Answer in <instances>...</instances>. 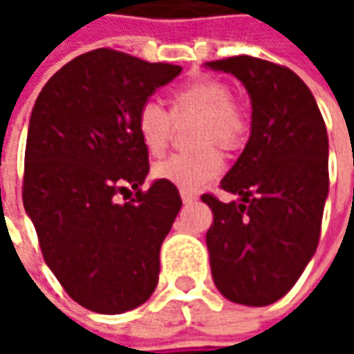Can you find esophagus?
I'll return each mask as SVG.
<instances>
[{
	"instance_id": "34e87169",
	"label": "esophagus",
	"mask_w": 354,
	"mask_h": 354,
	"mask_svg": "<svg viewBox=\"0 0 354 354\" xmlns=\"http://www.w3.org/2000/svg\"><path fill=\"white\" fill-rule=\"evenodd\" d=\"M181 198H183L185 205H191V203L197 201V195L195 193H189V191H181Z\"/></svg>"
}]
</instances>
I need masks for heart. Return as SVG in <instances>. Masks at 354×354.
<instances>
[{"label":"heart","mask_w":354,"mask_h":354,"mask_svg":"<svg viewBox=\"0 0 354 354\" xmlns=\"http://www.w3.org/2000/svg\"><path fill=\"white\" fill-rule=\"evenodd\" d=\"M171 116L156 102L142 104L136 128L145 149L153 156L165 151L171 138V118L197 116L198 122L193 133V145L198 147L191 153H177L153 167V177L167 181L185 191H195L216 179L223 171V159L216 145L223 151L238 149L246 138V118L236 104L228 86L218 80H195L173 94Z\"/></svg>","instance_id":"heart-1"}]
</instances>
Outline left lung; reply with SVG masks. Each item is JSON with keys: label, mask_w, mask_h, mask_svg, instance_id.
<instances>
[{"label": "left lung", "mask_w": 354, "mask_h": 354, "mask_svg": "<svg viewBox=\"0 0 354 354\" xmlns=\"http://www.w3.org/2000/svg\"><path fill=\"white\" fill-rule=\"evenodd\" d=\"M236 76L250 96V138L221 187L238 201L203 195L214 286L240 306L283 297L317 250L329 195V140L311 90L293 71L256 57L205 62Z\"/></svg>", "instance_id": "1"}]
</instances>
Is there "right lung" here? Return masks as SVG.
I'll use <instances>...</instances> for the list:
<instances>
[{
    "instance_id": "right-lung-1",
    "label": "right lung",
    "mask_w": 354,
    "mask_h": 354,
    "mask_svg": "<svg viewBox=\"0 0 354 354\" xmlns=\"http://www.w3.org/2000/svg\"><path fill=\"white\" fill-rule=\"evenodd\" d=\"M181 73L96 48L50 76L31 112L23 205L43 258L76 304L116 315L145 304L159 279V250L181 209L175 185L153 181L136 118ZM133 188L136 198L118 203Z\"/></svg>"
}]
</instances>
